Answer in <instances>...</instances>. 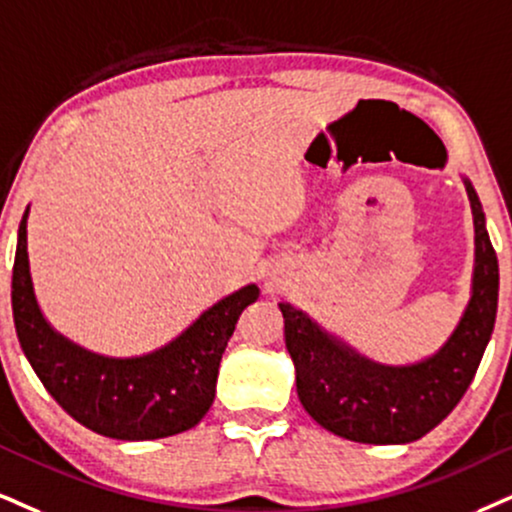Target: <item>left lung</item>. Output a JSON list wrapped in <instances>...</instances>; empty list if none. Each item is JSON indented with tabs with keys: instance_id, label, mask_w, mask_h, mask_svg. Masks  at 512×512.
I'll list each match as a JSON object with an SVG mask.
<instances>
[{
	"instance_id": "obj_1",
	"label": "left lung",
	"mask_w": 512,
	"mask_h": 512,
	"mask_svg": "<svg viewBox=\"0 0 512 512\" xmlns=\"http://www.w3.org/2000/svg\"><path fill=\"white\" fill-rule=\"evenodd\" d=\"M475 216L472 296L453 334L432 358L380 365L320 330L282 301L285 344L296 368V391L325 430L361 444H408L434 430L468 391L482 361L498 308V258L477 192L465 180Z\"/></svg>"
}]
</instances>
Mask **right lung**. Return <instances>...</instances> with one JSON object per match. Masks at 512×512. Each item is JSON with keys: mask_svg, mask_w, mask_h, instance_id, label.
Returning <instances> with one entry per match:
<instances>
[{"mask_svg": "<svg viewBox=\"0 0 512 512\" xmlns=\"http://www.w3.org/2000/svg\"><path fill=\"white\" fill-rule=\"evenodd\" d=\"M28 208L18 225L11 308L18 342L54 401L87 430L144 441L199 425L216 396L220 358L239 315L258 299L246 285L201 313L178 339L137 358H106L68 342L44 320L28 266Z\"/></svg>", "mask_w": 512, "mask_h": 512, "instance_id": "obj_1", "label": "right lung"}]
</instances>
